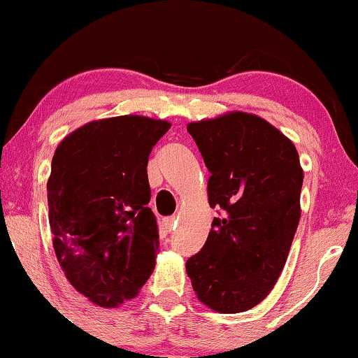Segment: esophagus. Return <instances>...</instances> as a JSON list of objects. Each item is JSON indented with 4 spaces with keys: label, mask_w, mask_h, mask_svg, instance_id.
Returning <instances> with one entry per match:
<instances>
[{
    "label": "esophagus",
    "mask_w": 358,
    "mask_h": 358,
    "mask_svg": "<svg viewBox=\"0 0 358 358\" xmlns=\"http://www.w3.org/2000/svg\"><path fill=\"white\" fill-rule=\"evenodd\" d=\"M178 221H179L178 217L171 216V217H167L166 221H164V226H166V229L171 233V231H174L176 228H178Z\"/></svg>",
    "instance_id": "esophagus-1"
}]
</instances>
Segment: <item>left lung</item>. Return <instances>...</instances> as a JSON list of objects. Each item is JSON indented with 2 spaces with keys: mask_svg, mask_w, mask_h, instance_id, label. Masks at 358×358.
I'll return each instance as SVG.
<instances>
[{
  "mask_svg": "<svg viewBox=\"0 0 358 358\" xmlns=\"http://www.w3.org/2000/svg\"><path fill=\"white\" fill-rule=\"evenodd\" d=\"M220 216L186 262L197 298L214 312L239 313L275 287L300 221L303 171L289 141L262 117L233 112L192 122Z\"/></svg>",
  "mask_w": 358,
  "mask_h": 358,
  "instance_id": "obj_1",
  "label": "left lung"
}]
</instances>
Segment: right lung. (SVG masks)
<instances>
[{
  "instance_id": "add662e5",
  "label": "right lung",
  "mask_w": 358,
  "mask_h": 358,
  "mask_svg": "<svg viewBox=\"0 0 358 358\" xmlns=\"http://www.w3.org/2000/svg\"><path fill=\"white\" fill-rule=\"evenodd\" d=\"M171 124L141 115L95 120L55 150L50 228L58 263L75 289L100 306L130 300L159 251L147 162Z\"/></svg>"
}]
</instances>
